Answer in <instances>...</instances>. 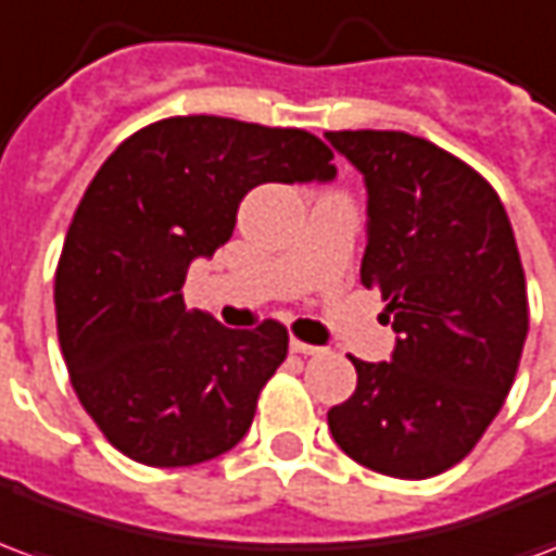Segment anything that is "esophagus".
Masks as SVG:
<instances>
[{"label":"esophagus","instance_id":"34e87169","mask_svg":"<svg viewBox=\"0 0 556 556\" xmlns=\"http://www.w3.org/2000/svg\"><path fill=\"white\" fill-rule=\"evenodd\" d=\"M291 351H294V354H321L325 349L309 345V342H301V339H291Z\"/></svg>","mask_w":556,"mask_h":556}]
</instances>
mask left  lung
Returning <instances> with one entry per match:
<instances>
[{
  "mask_svg": "<svg viewBox=\"0 0 556 556\" xmlns=\"http://www.w3.org/2000/svg\"><path fill=\"white\" fill-rule=\"evenodd\" d=\"M327 142L366 184L361 279L393 313L390 361L351 357L357 390L327 410L357 465L429 479L465 458L518 372L525 267L491 184L429 139L337 130Z\"/></svg>",
  "mask_w": 556,
  "mask_h": 556,
  "instance_id": "1",
  "label": "left lung"
}]
</instances>
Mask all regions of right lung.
Here are the masks:
<instances>
[{"label":"right lung","mask_w":556,"mask_h":556,"mask_svg":"<svg viewBox=\"0 0 556 556\" xmlns=\"http://www.w3.org/2000/svg\"><path fill=\"white\" fill-rule=\"evenodd\" d=\"M330 160L306 130L219 115L163 118L103 160L62 247L55 325L71 384L118 453L190 467L247 434L289 333L190 313L187 267L229 241L253 187L333 181Z\"/></svg>","instance_id":"right-lung-1"}]
</instances>
